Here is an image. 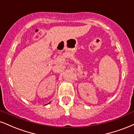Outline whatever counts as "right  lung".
<instances>
[{
    "label": "right lung",
    "mask_w": 134,
    "mask_h": 134,
    "mask_svg": "<svg viewBox=\"0 0 134 134\" xmlns=\"http://www.w3.org/2000/svg\"><path fill=\"white\" fill-rule=\"evenodd\" d=\"M49 103H48V104H49Z\"/></svg>",
    "instance_id": "obj_1"
}]
</instances>
